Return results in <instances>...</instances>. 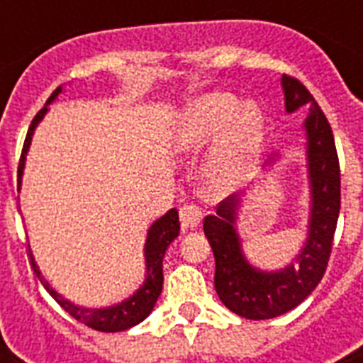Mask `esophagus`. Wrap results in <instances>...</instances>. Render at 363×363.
Here are the masks:
<instances>
[{
    "label": "esophagus",
    "mask_w": 363,
    "mask_h": 363,
    "mask_svg": "<svg viewBox=\"0 0 363 363\" xmlns=\"http://www.w3.org/2000/svg\"><path fill=\"white\" fill-rule=\"evenodd\" d=\"M179 216H181V226L182 230H192L201 222V209H199L198 205L194 203H184L179 209Z\"/></svg>",
    "instance_id": "34e87169"
}]
</instances>
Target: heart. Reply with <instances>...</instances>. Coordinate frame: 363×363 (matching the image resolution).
I'll return each instance as SVG.
<instances>
[{
    "label": "heart",
    "mask_w": 363,
    "mask_h": 363,
    "mask_svg": "<svg viewBox=\"0 0 363 363\" xmlns=\"http://www.w3.org/2000/svg\"><path fill=\"white\" fill-rule=\"evenodd\" d=\"M264 130V113L256 105L242 107L232 94L215 92L188 107L179 124V143L198 150L223 137L207 167V179L211 186L226 192L248 179L262 150Z\"/></svg>",
    "instance_id": "1"
}]
</instances>
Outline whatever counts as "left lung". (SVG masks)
Returning a JSON list of instances; mask_svg holds the SVG:
<instances>
[{
  "instance_id": "left-lung-1",
  "label": "left lung",
  "mask_w": 363,
  "mask_h": 363,
  "mask_svg": "<svg viewBox=\"0 0 363 363\" xmlns=\"http://www.w3.org/2000/svg\"><path fill=\"white\" fill-rule=\"evenodd\" d=\"M286 111L294 113L309 105L305 121L307 158L313 203L309 238L294 264L267 273L254 269L241 252L235 216L238 196H230L216 207V215L205 216L203 232L215 254V288L228 309L250 320H267L298 307L326 273L333 235L341 209V171L332 125L320 105L296 77L282 75Z\"/></svg>"
}]
</instances>
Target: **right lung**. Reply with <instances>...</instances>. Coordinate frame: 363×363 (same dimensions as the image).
Listing matches in <instances>:
<instances>
[{
  "mask_svg": "<svg viewBox=\"0 0 363 363\" xmlns=\"http://www.w3.org/2000/svg\"><path fill=\"white\" fill-rule=\"evenodd\" d=\"M62 92V86H58L52 92V96L48 98L47 105L52 101L58 94ZM47 105L43 107L39 113L35 115V118L31 121L30 130H28V135H26L24 147H22V154H20L18 162V186L20 179H22V169H24L26 162V152L30 148L31 135H33V130L35 125L41 122V118L47 113ZM179 230H181V224H179V213L177 209L167 211L162 218L154 222L150 230H148L147 245H145V258H147V281L139 290H137L130 299L122 301L121 305H115V307H107V309H84V307H77L71 301L64 299L56 290H54L50 284H48L45 279L41 277V271L37 269V264L33 256H31L30 250V262L31 267L35 271L37 279L41 281V284L47 288V292L56 299V303L69 313L75 320L82 322L84 326L92 328V330H98V332H124L128 328L135 326L139 322H143L150 315L156 299H158L160 292H162V284H164V271H162V259H164L165 248L169 247L171 241L179 235Z\"/></svg>",
  "mask_w": 363,
  "mask_h": 363,
  "instance_id": "add662e5",
  "label": "right lung"
}]
</instances>
